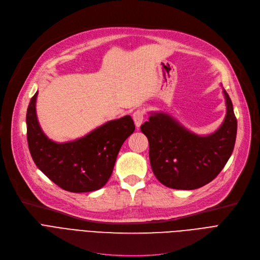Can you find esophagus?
<instances>
[{
	"instance_id": "1",
	"label": "esophagus",
	"mask_w": 260,
	"mask_h": 260,
	"mask_svg": "<svg viewBox=\"0 0 260 260\" xmlns=\"http://www.w3.org/2000/svg\"><path fill=\"white\" fill-rule=\"evenodd\" d=\"M133 119L135 122L136 127H140V125L142 124V122L144 120V112L141 111V109H138L133 114Z\"/></svg>"
}]
</instances>
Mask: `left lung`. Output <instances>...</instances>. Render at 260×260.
Here are the masks:
<instances>
[{
    "instance_id": "left-lung-1",
    "label": "left lung",
    "mask_w": 260,
    "mask_h": 260,
    "mask_svg": "<svg viewBox=\"0 0 260 260\" xmlns=\"http://www.w3.org/2000/svg\"><path fill=\"white\" fill-rule=\"evenodd\" d=\"M222 92L226 114L212 134L190 132L163 112H151L148 121L141 125L149 144L153 173L163 185L175 189L199 188L215 179L226 165L236 141L237 120L223 87Z\"/></svg>"
}]
</instances>
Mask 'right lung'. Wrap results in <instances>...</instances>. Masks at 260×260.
Listing matches in <instances>:
<instances>
[{"label":"right lung","mask_w":260,"mask_h":260,"mask_svg":"<svg viewBox=\"0 0 260 260\" xmlns=\"http://www.w3.org/2000/svg\"><path fill=\"white\" fill-rule=\"evenodd\" d=\"M31 98L26 114L27 142L38 169L61 188L73 193L100 189L112 176L120 148L135 131L131 116L111 120L73 141L56 142L40 126Z\"/></svg>","instance_id":"obj_1"}]
</instances>
